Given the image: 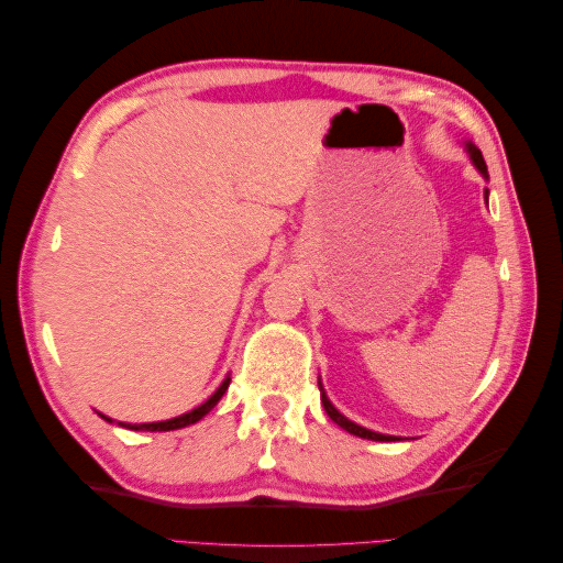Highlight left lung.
Wrapping results in <instances>:
<instances>
[{
	"instance_id": "8db88e82",
	"label": "left lung",
	"mask_w": 563,
	"mask_h": 563,
	"mask_svg": "<svg viewBox=\"0 0 563 563\" xmlns=\"http://www.w3.org/2000/svg\"><path fill=\"white\" fill-rule=\"evenodd\" d=\"M467 152H470V159L474 162V166L479 168V174L484 176V178H488V168H486V162H484V155H482V150L476 147V145H472V143H467ZM486 197H488V190H486ZM319 391H321V404H323V411L329 413V418L335 422V424H340V428L343 430H347L350 434H354V437H362V439H373V441H395L397 437H389V434H378V432H371V430H366V428H362V424H356V422H352V420H347L343 413L338 411V408L329 401V397H327V391H323V387H321V380H319Z\"/></svg>"
}]
</instances>
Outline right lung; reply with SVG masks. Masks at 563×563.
Masks as SVG:
<instances>
[{"label":"right lung","mask_w":563,"mask_h":563,"mask_svg":"<svg viewBox=\"0 0 563 563\" xmlns=\"http://www.w3.org/2000/svg\"><path fill=\"white\" fill-rule=\"evenodd\" d=\"M230 387V378L223 380V385H220L213 395L203 401L201 406L192 408L190 413H183L178 418H172V420H162V422H143V424H131V422H119V428H129V430H147V432H168V430H180V428H187V424H195L197 420H201L203 416H207L211 408L220 401V397L225 395ZM100 418H106L103 413H98ZM108 422H112V418H106Z\"/></svg>","instance_id":"obj_1"}]
</instances>
